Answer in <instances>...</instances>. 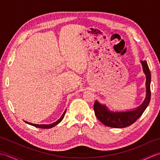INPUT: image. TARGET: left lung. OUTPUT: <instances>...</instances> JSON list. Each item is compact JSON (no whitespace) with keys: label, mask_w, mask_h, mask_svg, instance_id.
Returning a JSON list of instances; mask_svg holds the SVG:
<instances>
[{"label":"left lung","mask_w":160,"mask_h":160,"mask_svg":"<svg viewBox=\"0 0 160 160\" xmlns=\"http://www.w3.org/2000/svg\"><path fill=\"white\" fill-rule=\"evenodd\" d=\"M141 63L144 73L146 75V78H147V80H146L147 95H146L145 100H144L143 103L140 107L132 111L113 112L108 110L107 106L100 104L96 100L93 104L95 115L98 120L105 126L118 128L128 127V126L133 124L141 116L148 107L151 100L150 85L151 75L147 61H141Z\"/></svg>","instance_id":"1"}]
</instances>
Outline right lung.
<instances>
[{
    "label": "right lung",
    "instance_id": "1",
    "mask_svg": "<svg viewBox=\"0 0 160 160\" xmlns=\"http://www.w3.org/2000/svg\"><path fill=\"white\" fill-rule=\"evenodd\" d=\"M65 113H66V110H65V111L64 112L63 114L62 115V116L60 117V118L58 120H57L56 122H53V123L51 124H36L30 123V122H27V121H25V122H26L27 124H30V125H32V126H33V127H37V128H52V127H55L56 125H57L58 124H59L60 122L62 120V119L64 118V115H65Z\"/></svg>",
    "mask_w": 160,
    "mask_h": 160
}]
</instances>
